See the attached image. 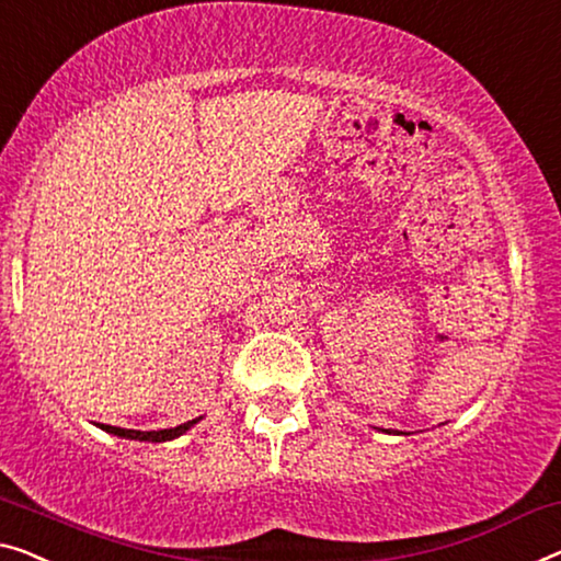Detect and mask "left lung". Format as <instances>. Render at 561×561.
<instances>
[{"label":"left lung","mask_w":561,"mask_h":561,"mask_svg":"<svg viewBox=\"0 0 561 561\" xmlns=\"http://www.w3.org/2000/svg\"><path fill=\"white\" fill-rule=\"evenodd\" d=\"M386 433H390V431H386Z\"/></svg>","instance_id":"obj_1"}]
</instances>
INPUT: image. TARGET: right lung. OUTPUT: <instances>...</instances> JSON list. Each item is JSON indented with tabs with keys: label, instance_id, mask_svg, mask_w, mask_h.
<instances>
[{
	"label": "right lung",
	"instance_id": "1",
	"mask_svg": "<svg viewBox=\"0 0 561 561\" xmlns=\"http://www.w3.org/2000/svg\"><path fill=\"white\" fill-rule=\"evenodd\" d=\"M204 415L194 417V421L188 423H181L175 425V428H163V431H130V428H115V425H105V423H98V428H103L105 433H113V436L118 438H128V440H146V443H165V440H173L183 436V433L194 428V425L201 421Z\"/></svg>",
	"mask_w": 561,
	"mask_h": 561
}]
</instances>
